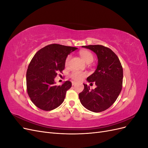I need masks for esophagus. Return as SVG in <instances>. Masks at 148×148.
Here are the masks:
<instances>
[{
	"instance_id": "esophagus-1",
	"label": "esophagus",
	"mask_w": 148,
	"mask_h": 148,
	"mask_svg": "<svg viewBox=\"0 0 148 148\" xmlns=\"http://www.w3.org/2000/svg\"><path fill=\"white\" fill-rule=\"evenodd\" d=\"M71 84H72V86H75V85L76 84L75 82H71Z\"/></svg>"
}]
</instances>
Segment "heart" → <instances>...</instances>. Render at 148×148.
I'll list each match as a JSON object with an SVG mask.
<instances>
[{
  "label": "heart",
  "instance_id": "1",
  "mask_svg": "<svg viewBox=\"0 0 148 148\" xmlns=\"http://www.w3.org/2000/svg\"><path fill=\"white\" fill-rule=\"evenodd\" d=\"M79 54L81 56L82 59L86 62V63H91V62H92L94 59V56L92 53L89 51L87 50H83L79 52ZM71 59V56L69 55L66 57L65 62V66H69L70 64V61ZM86 76V74L83 72H82V71H73L71 73L70 77V78L72 79L75 82H79Z\"/></svg>",
  "mask_w": 148,
  "mask_h": 148
}]
</instances>
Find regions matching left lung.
<instances>
[{
	"instance_id": "8db88e82",
	"label": "left lung",
	"mask_w": 148,
	"mask_h": 148,
	"mask_svg": "<svg viewBox=\"0 0 148 148\" xmlns=\"http://www.w3.org/2000/svg\"><path fill=\"white\" fill-rule=\"evenodd\" d=\"M97 55V69L86 79L95 82L96 88L90 90L84 84L83 91L79 94L82 104L94 112L106 110L117 99L122 88L123 69L117 55L110 49L101 45L83 46Z\"/></svg>"
}]
</instances>
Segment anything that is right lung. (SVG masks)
Instances as JSON below:
<instances>
[{"mask_svg": "<svg viewBox=\"0 0 148 148\" xmlns=\"http://www.w3.org/2000/svg\"><path fill=\"white\" fill-rule=\"evenodd\" d=\"M78 48L60 44H49L34 56L26 71L27 92L33 104L40 109L49 111L64 102L66 91L71 86L70 81L56 86L54 78L65 68L69 54Z\"/></svg>", "mask_w": 148, "mask_h": 148, "instance_id": "obj_1", "label": "right lung"}]
</instances>
